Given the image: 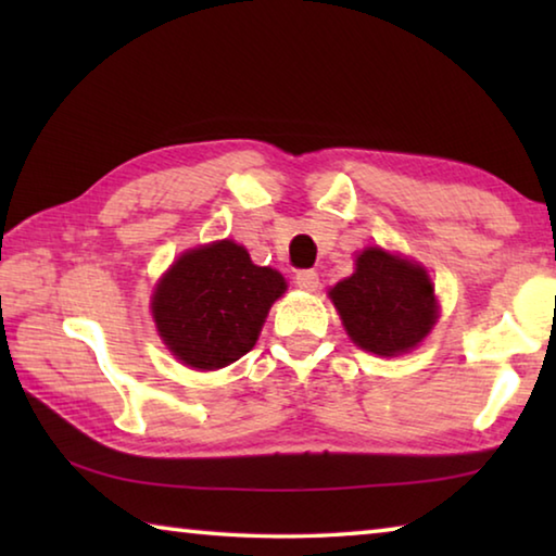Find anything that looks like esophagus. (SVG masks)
Wrapping results in <instances>:
<instances>
[{
	"mask_svg": "<svg viewBox=\"0 0 556 556\" xmlns=\"http://www.w3.org/2000/svg\"><path fill=\"white\" fill-rule=\"evenodd\" d=\"M296 285L304 291H316L318 287V271L316 269H301L296 271Z\"/></svg>",
	"mask_w": 556,
	"mask_h": 556,
	"instance_id": "esophagus-1",
	"label": "esophagus"
}]
</instances>
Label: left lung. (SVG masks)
<instances>
[{
  "instance_id": "1",
  "label": "left lung",
  "mask_w": 556,
  "mask_h": 556,
  "mask_svg": "<svg viewBox=\"0 0 556 556\" xmlns=\"http://www.w3.org/2000/svg\"><path fill=\"white\" fill-rule=\"evenodd\" d=\"M331 299L348 336L368 353H407L437 324L427 271L380 248H368L355 260V275L338 281Z\"/></svg>"
}]
</instances>
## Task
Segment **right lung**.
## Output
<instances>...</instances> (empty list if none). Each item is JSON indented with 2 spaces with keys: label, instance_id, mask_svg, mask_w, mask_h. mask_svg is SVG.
I'll return each mask as SVG.
<instances>
[{
  "label": "right lung",
  "instance_id": "right-lung-1",
  "mask_svg": "<svg viewBox=\"0 0 556 556\" xmlns=\"http://www.w3.org/2000/svg\"><path fill=\"white\" fill-rule=\"evenodd\" d=\"M285 277L230 240L178 257L152 296L159 333L188 368L218 370L252 351Z\"/></svg>",
  "mask_w": 556,
  "mask_h": 556
}]
</instances>
